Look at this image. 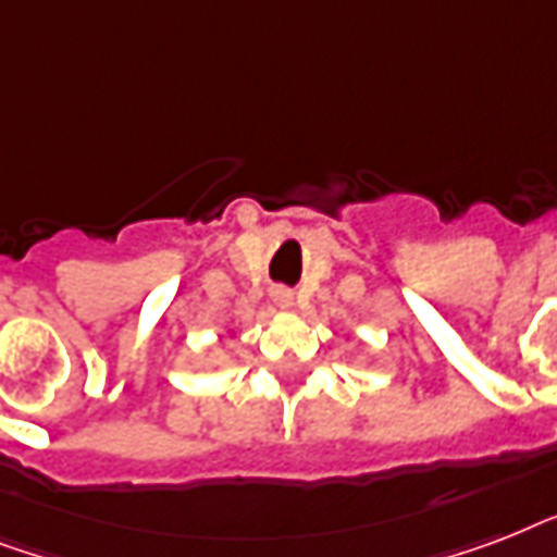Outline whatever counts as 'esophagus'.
Wrapping results in <instances>:
<instances>
[{
  "label": "esophagus",
  "instance_id": "esophagus-1",
  "mask_svg": "<svg viewBox=\"0 0 557 557\" xmlns=\"http://www.w3.org/2000/svg\"><path fill=\"white\" fill-rule=\"evenodd\" d=\"M271 304L277 306V309H292V304H295V295H292V292L283 286L271 288Z\"/></svg>",
  "mask_w": 557,
  "mask_h": 557
}]
</instances>
